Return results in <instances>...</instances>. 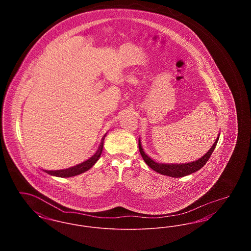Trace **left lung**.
<instances>
[{"instance_id": "obj_1", "label": "left lung", "mask_w": 251, "mask_h": 251, "mask_svg": "<svg viewBox=\"0 0 251 251\" xmlns=\"http://www.w3.org/2000/svg\"><path fill=\"white\" fill-rule=\"evenodd\" d=\"M218 139H219V136L215 140V144L213 145L211 150L205 155L201 157L200 160H198L196 162L188 163V164H180V165H174V164L173 165H170V164L167 165V164H158V163H155L153 160H151L149 156L144 152L143 149L141 147L140 140L138 141V147H139L140 154L142 156L144 161L146 162V164L149 167L152 168L154 171L162 174V175H167V176H169V177L180 178V177H184V176H187L189 174H192V173L200 170L201 167H204V165L208 162V160L210 159V157L212 155Z\"/></svg>"}]
</instances>
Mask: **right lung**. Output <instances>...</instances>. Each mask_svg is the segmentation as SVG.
<instances>
[{
  "mask_svg": "<svg viewBox=\"0 0 251 251\" xmlns=\"http://www.w3.org/2000/svg\"><path fill=\"white\" fill-rule=\"evenodd\" d=\"M103 140V138H102ZM102 146H103V141L100 144L99 151H97L95 155L92 156L90 159H88L87 161H85L84 163L77 165L75 167H71V168H67V169H63V170H44L46 173H48L50 175L52 176H56V177H61V178H68V177H73L79 174H82L85 171H87L88 169H90L91 167L95 165L96 162L99 160L100 156L101 154L102 151Z\"/></svg>",
  "mask_w": 251,
  "mask_h": 251,
  "instance_id": "add662e5",
  "label": "right lung"
}]
</instances>
